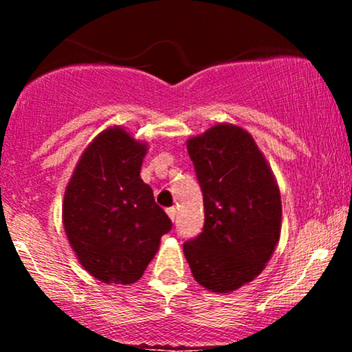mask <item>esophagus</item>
Segmentation results:
<instances>
[{
  "label": "esophagus",
  "mask_w": 352,
  "mask_h": 352,
  "mask_svg": "<svg viewBox=\"0 0 352 352\" xmlns=\"http://www.w3.org/2000/svg\"><path fill=\"white\" fill-rule=\"evenodd\" d=\"M167 215L170 217V220H172V221L175 220V217H177V210H175V207H170V208H167Z\"/></svg>",
  "instance_id": "1"
}]
</instances>
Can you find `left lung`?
Here are the masks:
<instances>
[{"label": "left lung", "mask_w": 352, "mask_h": 352, "mask_svg": "<svg viewBox=\"0 0 352 352\" xmlns=\"http://www.w3.org/2000/svg\"><path fill=\"white\" fill-rule=\"evenodd\" d=\"M204 195L200 235L184 243L193 278L230 293L263 272L281 230L280 190L252 135L218 124L187 142Z\"/></svg>", "instance_id": "8db88e82"}]
</instances>
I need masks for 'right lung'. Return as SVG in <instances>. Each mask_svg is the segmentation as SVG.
I'll return each instance as SVG.
<instances>
[{
  "mask_svg": "<svg viewBox=\"0 0 352 352\" xmlns=\"http://www.w3.org/2000/svg\"><path fill=\"white\" fill-rule=\"evenodd\" d=\"M145 152L124 129H107L82 153L64 193L67 240L80 265L107 285L139 280L172 230L140 179Z\"/></svg>",
  "mask_w": 352,
  "mask_h": 352,
  "instance_id": "1",
  "label": "right lung"
}]
</instances>
